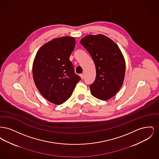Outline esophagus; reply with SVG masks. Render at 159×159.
Wrapping results in <instances>:
<instances>
[{
    "mask_svg": "<svg viewBox=\"0 0 159 159\" xmlns=\"http://www.w3.org/2000/svg\"><path fill=\"white\" fill-rule=\"evenodd\" d=\"M79 76H80V77H81V79H83V78H84V75H83V74H80Z\"/></svg>",
    "mask_w": 159,
    "mask_h": 159,
    "instance_id": "esophagus-1",
    "label": "esophagus"
}]
</instances>
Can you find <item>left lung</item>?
I'll return each instance as SVG.
<instances>
[{"instance_id": "left-lung-1", "label": "left lung", "mask_w": 159, "mask_h": 159, "mask_svg": "<svg viewBox=\"0 0 159 159\" xmlns=\"http://www.w3.org/2000/svg\"><path fill=\"white\" fill-rule=\"evenodd\" d=\"M80 43L90 53L96 67V79L90 86L92 95L101 100L111 98L121 88L125 76V60L120 48L103 34L88 35Z\"/></svg>"}]
</instances>
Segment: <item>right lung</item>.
Returning <instances> with one entry per match:
<instances>
[{"label": "right lung", "instance_id": "add662e5", "mask_svg": "<svg viewBox=\"0 0 159 159\" xmlns=\"http://www.w3.org/2000/svg\"><path fill=\"white\" fill-rule=\"evenodd\" d=\"M75 44L73 37L54 39L38 50L33 61L32 72L35 85L42 96L54 104L66 102L81 80L69 60Z\"/></svg>", "mask_w": 159, "mask_h": 159}]
</instances>
